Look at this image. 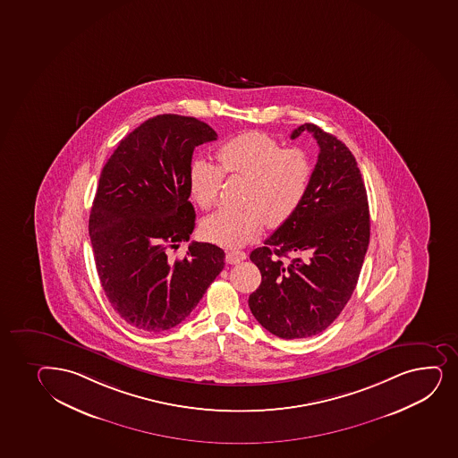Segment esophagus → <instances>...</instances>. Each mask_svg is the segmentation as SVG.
Masks as SVG:
<instances>
[{"label":"esophagus","mask_w":458,"mask_h":458,"mask_svg":"<svg viewBox=\"0 0 458 458\" xmlns=\"http://www.w3.org/2000/svg\"><path fill=\"white\" fill-rule=\"evenodd\" d=\"M245 259H247V252L239 251V250L226 251L225 260L230 265H237V263L243 262Z\"/></svg>","instance_id":"1"}]
</instances>
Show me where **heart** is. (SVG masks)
<instances>
[{
    "label": "heart",
    "mask_w": 458,
    "mask_h": 458,
    "mask_svg": "<svg viewBox=\"0 0 458 458\" xmlns=\"http://www.w3.org/2000/svg\"><path fill=\"white\" fill-rule=\"evenodd\" d=\"M219 165L206 158L193 159L189 187L196 204L208 210L219 199L224 175L247 178L243 208H224L207 217V239L222 247H243L269 224L288 221L303 202L312 165L300 148H284L277 140L251 131L237 135L216 150Z\"/></svg>",
    "instance_id": "heart-1"
}]
</instances>
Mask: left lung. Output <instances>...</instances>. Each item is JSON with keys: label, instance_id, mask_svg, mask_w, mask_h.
Instances as JSON below:
<instances>
[{"label": "left lung", "instance_id": "left-lung-1", "mask_svg": "<svg viewBox=\"0 0 458 458\" xmlns=\"http://www.w3.org/2000/svg\"><path fill=\"white\" fill-rule=\"evenodd\" d=\"M318 159L299 210L250 254L262 283L250 295L252 315L278 338H308L338 318L360 278L370 241V213L355 157L317 124ZM293 253L296 258L289 259Z\"/></svg>", "mask_w": 458, "mask_h": 458}]
</instances>
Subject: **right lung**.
<instances>
[{"mask_svg":"<svg viewBox=\"0 0 458 458\" xmlns=\"http://www.w3.org/2000/svg\"><path fill=\"white\" fill-rule=\"evenodd\" d=\"M217 139L208 124L176 114L146 120L106 161L89 215V239L103 291L137 329L163 332L184 321L224 269L221 248L191 242L189 172L196 146Z\"/></svg>","mask_w":458,"mask_h":458,"instance_id":"1","label":"right lung"}]
</instances>
